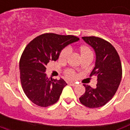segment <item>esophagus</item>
I'll use <instances>...</instances> for the list:
<instances>
[{
    "mask_svg": "<svg viewBox=\"0 0 130 130\" xmlns=\"http://www.w3.org/2000/svg\"><path fill=\"white\" fill-rule=\"evenodd\" d=\"M69 84H70V86H76V84H75V83H73V82L70 83Z\"/></svg>",
    "mask_w": 130,
    "mask_h": 130,
    "instance_id": "obj_1",
    "label": "esophagus"
}]
</instances>
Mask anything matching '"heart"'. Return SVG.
<instances>
[{"mask_svg":"<svg viewBox=\"0 0 130 130\" xmlns=\"http://www.w3.org/2000/svg\"><path fill=\"white\" fill-rule=\"evenodd\" d=\"M80 54L81 56L82 55H88V54H92L91 50L89 49V47H86V46H83L80 47ZM70 49L69 47H65V49H63L62 52L60 54V60L62 61H65L69 57L70 54ZM66 76L69 79H74L75 78V73H74V71H73L72 70H68L66 71L65 73Z\"/></svg>","mask_w":130,"mask_h":130,"instance_id":"obj_1","label":"heart"}]
</instances>
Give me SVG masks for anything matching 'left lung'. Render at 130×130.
Masks as SVG:
<instances>
[{"mask_svg":"<svg viewBox=\"0 0 130 130\" xmlns=\"http://www.w3.org/2000/svg\"><path fill=\"white\" fill-rule=\"evenodd\" d=\"M82 39L96 54L95 66L90 76H97V84L95 88L84 85L86 91L79 100L88 108L101 107L112 99L120 84L122 75L120 58L115 48L104 39L96 37Z\"/></svg>","mask_w":130,"mask_h":130,"instance_id":"1","label":"left lung"}]
</instances>
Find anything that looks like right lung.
Wrapping results in <instances>:
<instances>
[{
  "mask_svg": "<svg viewBox=\"0 0 130 130\" xmlns=\"http://www.w3.org/2000/svg\"><path fill=\"white\" fill-rule=\"evenodd\" d=\"M78 40L73 35L47 33L26 47L19 62L21 83L26 96L36 105L47 107L58 101L67 83L62 78H47L46 66L50 61H56L66 46Z\"/></svg>",
  "mask_w": 130,
  "mask_h": 130,
  "instance_id": "obj_1",
  "label": "right lung"
}]
</instances>
